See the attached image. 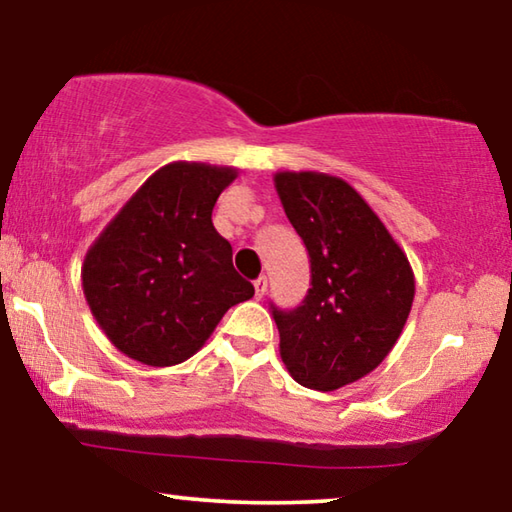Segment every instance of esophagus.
<instances>
[{
	"label": "esophagus",
	"instance_id": "esophagus-1",
	"mask_svg": "<svg viewBox=\"0 0 512 512\" xmlns=\"http://www.w3.org/2000/svg\"><path fill=\"white\" fill-rule=\"evenodd\" d=\"M254 291H256V300H261L263 295H265V291H268V279L258 277V279L254 281Z\"/></svg>",
	"mask_w": 512,
	"mask_h": 512
}]
</instances>
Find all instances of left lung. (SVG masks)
Masks as SVG:
<instances>
[{"mask_svg": "<svg viewBox=\"0 0 512 512\" xmlns=\"http://www.w3.org/2000/svg\"><path fill=\"white\" fill-rule=\"evenodd\" d=\"M274 189L311 263L300 307H272L288 374L311 390H337L385 360L416 295L411 263L383 221L342 177L281 170Z\"/></svg>", "mask_w": 512, "mask_h": 512, "instance_id": "1", "label": "left lung"}]
</instances>
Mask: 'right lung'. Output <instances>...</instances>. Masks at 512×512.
<instances>
[{
  "label": "right lung",
  "mask_w": 512,
  "mask_h": 512,
  "mask_svg": "<svg viewBox=\"0 0 512 512\" xmlns=\"http://www.w3.org/2000/svg\"><path fill=\"white\" fill-rule=\"evenodd\" d=\"M238 177L233 166L173 161L145 180L83 261V293L103 335L127 358L170 367L191 358L254 286L212 207Z\"/></svg>",
  "instance_id": "right-lung-1"
}]
</instances>
